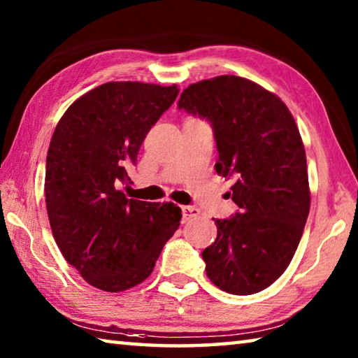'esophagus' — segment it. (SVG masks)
I'll return each mask as SVG.
<instances>
[{
    "label": "esophagus",
    "mask_w": 358,
    "mask_h": 358,
    "mask_svg": "<svg viewBox=\"0 0 358 358\" xmlns=\"http://www.w3.org/2000/svg\"><path fill=\"white\" fill-rule=\"evenodd\" d=\"M181 213H183V221H187L191 220V217L201 215V210L197 207H192V205H185V207H181Z\"/></svg>",
    "instance_id": "esophagus-1"
}]
</instances>
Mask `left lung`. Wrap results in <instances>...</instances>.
<instances>
[{"mask_svg":"<svg viewBox=\"0 0 358 358\" xmlns=\"http://www.w3.org/2000/svg\"><path fill=\"white\" fill-rule=\"evenodd\" d=\"M178 108L210 121L216 172L234 180L238 211L216 220L202 257L210 281L234 295L271 286L300 243L310 213L306 155L292 113L276 94L237 76L192 83Z\"/></svg>","mask_w":358,"mask_h":358,"instance_id":"obj_1","label":"left lung"}]
</instances>
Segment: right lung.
<instances>
[{"label": "right lung", "mask_w": 358, "mask_h": 358, "mask_svg": "<svg viewBox=\"0 0 358 358\" xmlns=\"http://www.w3.org/2000/svg\"><path fill=\"white\" fill-rule=\"evenodd\" d=\"M178 92L177 85H99L71 104L52 136L44 189L52 234L83 280L106 292L147 280L180 226L177 205L121 191L151 126Z\"/></svg>", "instance_id": "1"}]
</instances>
